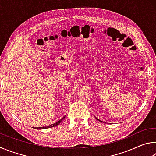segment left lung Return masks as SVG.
<instances>
[{
	"instance_id": "8db88e82",
	"label": "left lung",
	"mask_w": 156,
	"mask_h": 156,
	"mask_svg": "<svg viewBox=\"0 0 156 156\" xmlns=\"http://www.w3.org/2000/svg\"><path fill=\"white\" fill-rule=\"evenodd\" d=\"M96 119H97L98 120V121H100V122H102V121H101V120H100L98 119V118H96Z\"/></svg>"
}]
</instances>
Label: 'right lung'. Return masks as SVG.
I'll return each instance as SVG.
<instances>
[{
    "label": "right lung",
    "instance_id": "add662e5",
    "mask_svg": "<svg viewBox=\"0 0 156 156\" xmlns=\"http://www.w3.org/2000/svg\"><path fill=\"white\" fill-rule=\"evenodd\" d=\"M65 115L64 116V117H63L62 118H61V119H60L59 121H58L57 122H56V123H54V124H53V125H49V126H41V127H35V129H47V128H51V127H54V126H57V125H58L59 124L62 122V121L65 119Z\"/></svg>",
    "mask_w": 156,
    "mask_h": 156
}]
</instances>
